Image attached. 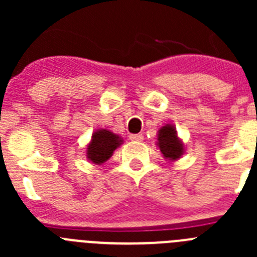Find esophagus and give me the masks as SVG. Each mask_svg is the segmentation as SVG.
Listing matches in <instances>:
<instances>
[{"instance_id":"esophagus-1","label":"esophagus","mask_w":257,"mask_h":257,"mask_svg":"<svg viewBox=\"0 0 257 257\" xmlns=\"http://www.w3.org/2000/svg\"><path fill=\"white\" fill-rule=\"evenodd\" d=\"M143 139H144L143 134H131L130 135V140H133V142H142Z\"/></svg>"}]
</instances>
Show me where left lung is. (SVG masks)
Returning a JSON list of instances; mask_svg holds the SVG:
<instances>
[{"mask_svg": "<svg viewBox=\"0 0 257 257\" xmlns=\"http://www.w3.org/2000/svg\"><path fill=\"white\" fill-rule=\"evenodd\" d=\"M158 147L166 158L178 160L183 154V144L178 139L176 131L171 124H166L158 134Z\"/></svg>", "mask_w": 257, "mask_h": 257, "instance_id": "8db88e82", "label": "left lung"}]
</instances>
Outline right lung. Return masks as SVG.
<instances>
[{"mask_svg":"<svg viewBox=\"0 0 257 257\" xmlns=\"http://www.w3.org/2000/svg\"><path fill=\"white\" fill-rule=\"evenodd\" d=\"M122 140L108 130H99L94 133L87 148V158L94 163H103L112 156L113 151L119 147Z\"/></svg>","mask_w":257,"mask_h":257,"instance_id":"right-lung-1","label":"right lung"}]
</instances>
